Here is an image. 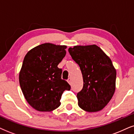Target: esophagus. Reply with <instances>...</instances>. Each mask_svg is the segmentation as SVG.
Masks as SVG:
<instances>
[{
	"mask_svg": "<svg viewBox=\"0 0 134 134\" xmlns=\"http://www.w3.org/2000/svg\"><path fill=\"white\" fill-rule=\"evenodd\" d=\"M67 82H68V83H69V84L71 83V82H72V80H71L70 78H69L68 80H67Z\"/></svg>",
	"mask_w": 134,
	"mask_h": 134,
	"instance_id": "1",
	"label": "esophagus"
}]
</instances>
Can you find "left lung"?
<instances>
[{
    "mask_svg": "<svg viewBox=\"0 0 134 134\" xmlns=\"http://www.w3.org/2000/svg\"><path fill=\"white\" fill-rule=\"evenodd\" d=\"M69 52L79 65L83 86L77 93L79 107L96 112L106 106L114 93L116 71L112 61L96 45L76 46Z\"/></svg>",
    "mask_w": 134,
    "mask_h": 134,
    "instance_id": "left-lung-1",
    "label": "left lung"
}]
</instances>
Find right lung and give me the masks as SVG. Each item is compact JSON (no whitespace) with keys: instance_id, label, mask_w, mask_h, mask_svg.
I'll return each instance as SVG.
<instances>
[{"instance_id":"right-lung-1","label":"right lung","mask_w":134,"mask_h":134,"mask_svg":"<svg viewBox=\"0 0 134 134\" xmlns=\"http://www.w3.org/2000/svg\"><path fill=\"white\" fill-rule=\"evenodd\" d=\"M66 46L44 43L25 55L19 74L20 85L30 106L39 111H51L60 105L65 90L70 85L61 78L57 67L66 54Z\"/></svg>"}]
</instances>
